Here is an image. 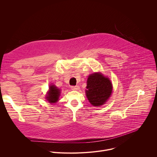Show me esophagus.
<instances>
[{
  "label": "esophagus",
  "instance_id": "1",
  "mask_svg": "<svg viewBox=\"0 0 157 157\" xmlns=\"http://www.w3.org/2000/svg\"><path fill=\"white\" fill-rule=\"evenodd\" d=\"M71 89L72 90H78L79 89V87L78 86H71Z\"/></svg>",
  "mask_w": 157,
  "mask_h": 157
}]
</instances>
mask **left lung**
<instances>
[{
  "mask_svg": "<svg viewBox=\"0 0 157 157\" xmlns=\"http://www.w3.org/2000/svg\"><path fill=\"white\" fill-rule=\"evenodd\" d=\"M86 95L93 105L99 107L109 99L113 91L110 79L101 73H95L88 76Z\"/></svg>",
  "mask_w": 157,
  "mask_h": 157,
  "instance_id": "1",
  "label": "left lung"
}]
</instances>
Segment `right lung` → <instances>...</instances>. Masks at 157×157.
Listing matches in <instances>:
<instances>
[{"mask_svg":"<svg viewBox=\"0 0 157 157\" xmlns=\"http://www.w3.org/2000/svg\"><path fill=\"white\" fill-rule=\"evenodd\" d=\"M61 90L58 89L56 86L50 85L49 87V91L47 93L46 99L50 103H56L58 102L59 99V97L60 96Z\"/></svg>","mask_w":157,"mask_h":157,"instance_id":"1","label":"right lung"}]
</instances>
